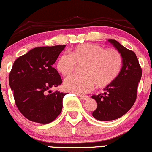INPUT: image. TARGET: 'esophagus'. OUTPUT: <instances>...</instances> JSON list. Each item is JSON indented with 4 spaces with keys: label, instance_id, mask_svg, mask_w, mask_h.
Segmentation results:
<instances>
[{
    "label": "esophagus",
    "instance_id": "obj_1",
    "mask_svg": "<svg viewBox=\"0 0 152 152\" xmlns=\"http://www.w3.org/2000/svg\"><path fill=\"white\" fill-rule=\"evenodd\" d=\"M80 99H83V100H87V99H89L88 96H84V95H80Z\"/></svg>",
    "mask_w": 152,
    "mask_h": 152
}]
</instances>
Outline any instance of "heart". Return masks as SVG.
I'll list each match as a JSON object with an SVG mask.
<instances>
[{
    "label": "heart",
    "instance_id": "obj_1",
    "mask_svg": "<svg viewBox=\"0 0 152 152\" xmlns=\"http://www.w3.org/2000/svg\"><path fill=\"white\" fill-rule=\"evenodd\" d=\"M123 60L121 55L113 48L91 43L77 45L69 50V55L63 53L56 62V69L64 77L71 75L77 66H83L81 72L83 75L67 77L64 82L66 90L75 93L86 94L94 88L110 85L117 79Z\"/></svg>",
    "mask_w": 152,
    "mask_h": 152
}]
</instances>
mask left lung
Listing matches in <instances>:
<instances>
[{
  "label": "left lung",
  "mask_w": 152,
  "mask_h": 152,
  "mask_svg": "<svg viewBox=\"0 0 152 152\" xmlns=\"http://www.w3.org/2000/svg\"><path fill=\"white\" fill-rule=\"evenodd\" d=\"M108 42L121 55L123 64L117 79L104 88V93L91 96L97 103L92 115L103 121L117 119L129 110L137 98V86L142 76L135 53L115 40L108 39Z\"/></svg>",
  "instance_id": "1"
}]
</instances>
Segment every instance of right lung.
Listing matches in <instances>:
<instances>
[{
  "label": "right lung",
  "instance_id": "right-lung-1",
  "mask_svg": "<svg viewBox=\"0 0 152 152\" xmlns=\"http://www.w3.org/2000/svg\"><path fill=\"white\" fill-rule=\"evenodd\" d=\"M65 47L35 48L14 63L9 86L18 110L30 121L50 123L61 112L66 94L50 89L62 83L60 75L52 65Z\"/></svg>",
  "mask_w": 152,
  "mask_h": 152
}]
</instances>
